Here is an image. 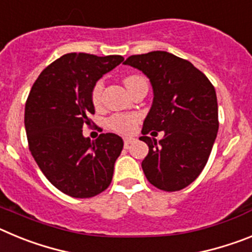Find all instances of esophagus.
Listing matches in <instances>:
<instances>
[{
    "mask_svg": "<svg viewBox=\"0 0 252 252\" xmlns=\"http://www.w3.org/2000/svg\"><path fill=\"white\" fill-rule=\"evenodd\" d=\"M124 142H125V146L127 148V146L130 145V144H132V142H135V137H132V136H126V137H124Z\"/></svg>",
    "mask_w": 252,
    "mask_h": 252,
    "instance_id": "obj_1",
    "label": "esophagus"
}]
</instances>
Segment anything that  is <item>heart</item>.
Wrapping results in <instances>:
<instances>
[{"mask_svg":"<svg viewBox=\"0 0 252 252\" xmlns=\"http://www.w3.org/2000/svg\"><path fill=\"white\" fill-rule=\"evenodd\" d=\"M139 79H144L140 75H128L124 79L125 86L127 87L128 84H131L132 82H136ZM102 88H103V84L102 82H97L94 84L92 90V102L94 104H98L101 101V93ZM137 125V116L135 115H124V113H120V115L112 116L110 120H108V126H110L112 130L117 131L120 133H131L135 131Z\"/></svg>","mask_w":252,"mask_h":252,"instance_id":"1","label":"heart"}]
</instances>
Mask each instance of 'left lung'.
I'll use <instances>...</instances> for the list:
<instances>
[{"label": "left lung", "mask_w": 252, "mask_h": 252, "mask_svg": "<svg viewBox=\"0 0 252 252\" xmlns=\"http://www.w3.org/2000/svg\"><path fill=\"white\" fill-rule=\"evenodd\" d=\"M124 64L141 70L153 87L140 137L149 146L141 162L145 177L166 192L186 188L206 166L217 137L215 87L190 62L168 51L131 55ZM151 129L164 130V137L157 142L148 137Z\"/></svg>", "instance_id": "8db88e82"}]
</instances>
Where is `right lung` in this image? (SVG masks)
<instances>
[{
  "mask_svg": "<svg viewBox=\"0 0 252 252\" xmlns=\"http://www.w3.org/2000/svg\"><path fill=\"white\" fill-rule=\"evenodd\" d=\"M122 62L121 55L69 53L44 69L28 97L29 149L49 182L70 197H94L111 184L124 141L111 132L91 141L82 128L94 113V84Z\"/></svg>",
  "mask_w": 252,
  "mask_h": 252,
  "instance_id": "add662e5",
  "label": "right lung"
}]
</instances>
